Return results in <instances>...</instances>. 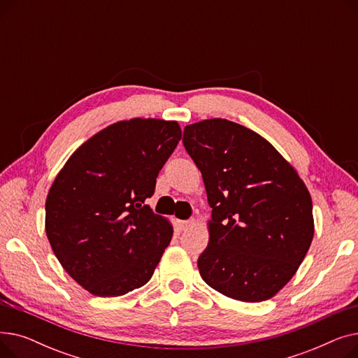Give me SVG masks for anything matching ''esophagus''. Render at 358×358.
Returning a JSON list of instances; mask_svg holds the SVG:
<instances>
[{
	"mask_svg": "<svg viewBox=\"0 0 358 358\" xmlns=\"http://www.w3.org/2000/svg\"><path fill=\"white\" fill-rule=\"evenodd\" d=\"M180 229L181 231H189V229H192V228H194L196 227V219H190V220H182V222H180Z\"/></svg>",
	"mask_w": 358,
	"mask_h": 358,
	"instance_id": "obj_1",
	"label": "esophagus"
}]
</instances>
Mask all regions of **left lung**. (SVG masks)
Segmentation results:
<instances>
[{
    "label": "left lung",
    "instance_id": "obj_1",
    "mask_svg": "<svg viewBox=\"0 0 358 358\" xmlns=\"http://www.w3.org/2000/svg\"><path fill=\"white\" fill-rule=\"evenodd\" d=\"M212 219L199 257L201 278L241 302H262L296 274L313 239L312 197L303 180L257 131L227 119L184 127Z\"/></svg>",
    "mask_w": 358,
    "mask_h": 358
}]
</instances>
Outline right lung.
<instances>
[{
    "label": "right lung",
    "instance_id": "1",
    "mask_svg": "<svg viewBox=\"0 0 358 358\" xmlns=\"http://www.w3.org/2000/svg\"><path fill=\"white\" fill-rule=\"evenodd\" d=\"M180 139L176 120H122L85 141L55 177L46 236L64 270L91 294L123 296L152 277L174 229L145 201Z\"/></svg>",
    "mask_w": 358,
    "mask_h": 358
}]
</instances>
